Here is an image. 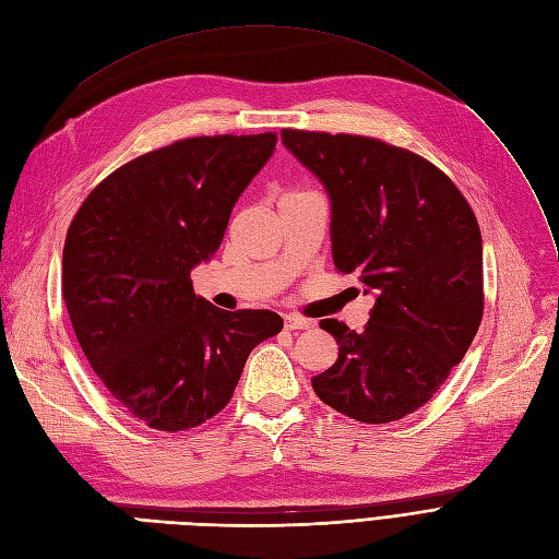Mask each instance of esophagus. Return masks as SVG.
<instances>
[{"instance_id": "1", "label": "esophagus", "mask_w": 559, "mask_h": 559, "mask_svg": "<svg viewBox=\"0 0 559 559\" xmlns=\"http://www.w3.org/2000/svg\"><path fill=\"white\" fill-rule=\"evenodd\" d=\"M284 329L286 331H307V329H312V321H307V319L296 317V314H286L284 317Z\"/></svg>"}]
</instances>
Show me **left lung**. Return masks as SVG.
Segmentation results:
<instances>
[{
	"label": "left lung",
	"mask_w": 559,
	"mask_h": 559,
	"mask_svg": "<svg viewBox=\"0 0 559 559\" xmlns=\"http://www.w3.org/2000/svg\"><path fill=\"white\" fill-rule=\"evenodd\" d=\"M282 143L331 199L333 263L374 307L362 333L319 325L340 346L314 393L344 416L391 423L423 407L463 360L484 317V245L469 203L409 150L349 133L284 129Z\"/></svg>",
	"instance_id": "1"
}]
</instances>
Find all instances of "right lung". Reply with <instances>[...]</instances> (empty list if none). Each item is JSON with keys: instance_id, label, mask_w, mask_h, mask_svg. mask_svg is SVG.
Wrapping results in <instances>:
<instances>
[{"instance_id": "1", "label": "right lung", "mask_w": 559, "mask_h": 559, "mask_svg": "<svg viewBox=\"0 0 559 559\" xmlns=\"http://www.w3.org/2000/svg\"><path fill=\"white\" fill-rule=\"evenodd\" d=\"M275 143L201 136L147 152L110 173L69 226L62 296L75 337L112 400L150 428L213 418L254 346L282 331L280 314L219 310L189 280Z\"/></svg>"}]
</instances>
